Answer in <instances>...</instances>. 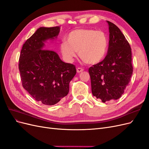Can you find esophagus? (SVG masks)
I'll return each instance as SVG.
<instances>
[{
	"instance_id": "esophagus-1",
	"label": "esophagus",
	"mask_w": 149,
	"mask_h": 149,
	"mask_svg": "<svg viewBox=\"0 0 149 149\" xmlns=\"http://www.w3.org/2000/svg\"><path fill=\"white\" fill-rule=\"evenodd\" d=\"M83 71V69L81 68H78L77 69H76V71H77V73H79L81 72H82Z\"/></svg>"
}]
</instances>
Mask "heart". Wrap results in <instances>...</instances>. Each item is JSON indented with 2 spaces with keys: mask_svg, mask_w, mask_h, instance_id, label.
<instances>
[{
  "mask_svg": "<svg viewBox=\"0 0 149 149\" xmlns=\"http://www.w3.org/2000/svg\"><path fill=\"white\" fill-rule=\"evenodd\" d=\"M108 38L102 31L93 29H76L66 37V42L60 44L63 56L68 62L73 61L76 52L88 65H96L104 58L108 48Z\"/></svg>",
  "mask_w": 149,
  "mask_h": 149,
  "instance_id": "1",
  "label": "heart"
}]
</instances>
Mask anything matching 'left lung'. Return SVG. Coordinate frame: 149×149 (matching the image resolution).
Here are the masks:
<instances>
[{
    "mask_svg": "<svg viewBox=\"0 0 149 149\" xmlns=\"http://www.w3.org/2000/svg\"><path fill=\"white\" fill-rule=\"evenodd\" d=\"M109 25V41L107 55L89 68L93 95L102 102L118 100L129 84L133 71L130 45L120 29Z\"/></svg>",
    "mask_w": 149,
    "mask_h": 149,
    "instance_id": "left-lung-1",
    "label": "left lung"
}]
</instances>
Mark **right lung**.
Returning <instances> with one entry per match:
<instances>
[{"instance_id":"right-lung-1","label":"right lung","mask_w":149,"mask_h":149,"mask_svg":"<svg viewBox=\"0 0 149 149\" xmlns=\"http://www.w3.org/2000/svg\"><path fill=\"white\" fill-rule=\"evenodd\" d=\"M60 30V26L38 29L24 44L19 58L23 87L36 101L47 106L55 104L68 94L70 83L76 73L74 65L45 49L47 40L56 39Z\"/></svg>"}]
</instances>
